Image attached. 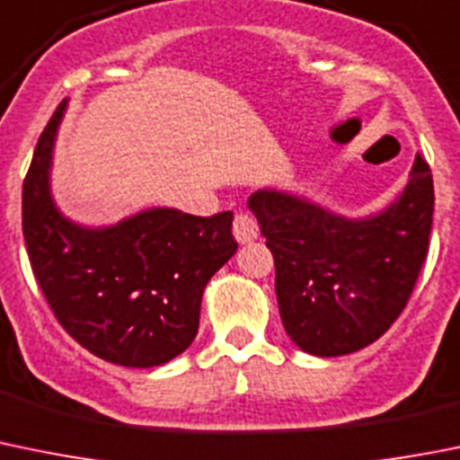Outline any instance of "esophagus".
I'll list each match as a JSON object with an SVG mask.
<instances>
[{"instance_id":"esophagus-1","label":"esophagus","mask_w":460,"mask_h":460,"mask_svg":"<svg viewBox=\"0 0 460 460\" xmlns=\"http://www.w3.org/2000/svg\"><path fill=\"white\" fill-rule=\"evenodd\" d=\"M234 235L240 244H249L258 238V222L247 213H235Z\"/></svg>"}]
</instances>
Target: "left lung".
I'll use <instances>...</instances> for the list:
<instances>
[{
	"mask_svg": "<svg viewBox=\"0 0 460 460\" xmlns=\"http://www.w3.org/2000/svg\"><path fill=\"white\" fill-rule=\"evenodd\" d=\"M276 265L280 321L298 349L339 358L367 349L407 305L427 258L434 180L416 155L409 181L382 211L349 217L303 195H249Z\"/></svg>",
	"mask_w": 460,
	"mask_h": 460,
	"instance_id": "8db88e82",
	"label": "left lung"
}]
</instances>
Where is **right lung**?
<instances>
[{"mask_svg": "<svg viewBox=\"0 0 460 460\" xmlns=\"http://www.w3.org/2000/svg\"><path fill=\"white\" fill-rule=\"evenodd\" d=\"M66 105L65 98L44 128L22 190L31 267L83 349L119 367H162L193 343L204 288L238 249L234 213L198 217L153 207L107 226L66 217L51 193Z\"/></svg>", "mask_w": 460, "mask_h": 460, "instance_id": "obj_1", "label": "right lung"}]
</instances>
